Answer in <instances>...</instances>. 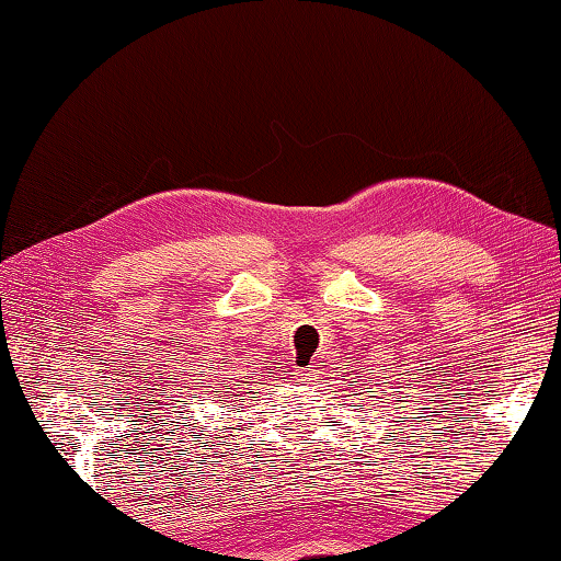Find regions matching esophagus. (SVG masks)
Returning <instances> with one entry per match:
<instances>
[{
    "label": "esophagus",
    "mask_w": 561,
    "mask_h": 561,
    "mask_svg": "<svg viewBox=\"0 0 561 561\" xmlns=\"http://www.w3.org/2000/svg\"><path fill=\"white\" fill-rule=\"evenodd\" d=\"M295 375H297L299 382H305V386H307V382L314 380V367H302V370H297Z\"/></svg>",
    "instance_id": "obj_1"
}]
</instances>
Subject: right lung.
<instances>
[{
  "instance_id": "right-lung-1",
  "label": "right lung",
  "mask_w": 561,
  "mask_h": 561,
  "mask_svg": "<svg viewBox=\"0 0 561 561\" xmlns=\"http://www.w3.org/2000/svg\"><path fill=\"white\" fill-rule=\"evenodd\" d=\"M224 388H227V386H224Z\"/></svg>"
}]
</instances>
